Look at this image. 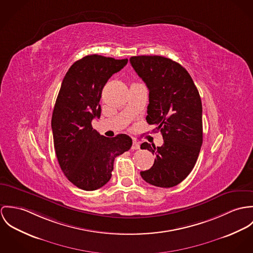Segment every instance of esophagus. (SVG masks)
Masks as SVG:
<instances>
[{
    "label": "esophagus",
    "mask_w": 253,
    "mask_h": 253,
    "mask_svg": "<svg viewBox=\"0 0 253 253\" xmlns=\"http://www.w3.org/2000/svg\"><path fill=\"white\" fill-rule=\"evenodd\" d=\"M140 143H139V142H137L136 140H134V141H133V144H132V147H131V148H132L133 150H137V149H140Z\"/></svg>",
    "instance_id": "esophagus-1"
}]
</instances>
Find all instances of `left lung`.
<instances>
[{
    "label": "left lung",
    "instance_id": "1",
    "mask_svg": "<svg viewBox=\"0 0 253 253\" xmlns=\"http://www.w3.org/2000/svg\"><path fill=\"white\" fill-rule=\"evenodd\" d=\"M130 63L149 90L145 119L164 140L157 147L141 143L156 158L140 175L154 186H175L194 168L203 143L201 97L188 72L169 58L133 56Z\"/></svg>",
    "mask_w": 253,
    "mask_h": 253
}]
</instances>
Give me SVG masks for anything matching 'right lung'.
Masks as SVG:
<instances>
[{
	"mask_svg": "<svg viewBox=\"0 0 253 253\" xmlns=\"http://www.w3.org/2000/svg\"><path fill=\"white\" fill-rule=\"evenodd\" d=\"M127 63L128 59L87 55L71 66L62 82L51 119L54 148L66 177L83 190L104 186L112 177L115 157L132 146L129 136L107 138L91 124L101 115L104 86Z\"/></svg>",
	"mask_w": 253,
	"mask_h": 253,
	"instance_id": "obj_1",
	"label": "right lung"
}]
</instances>
